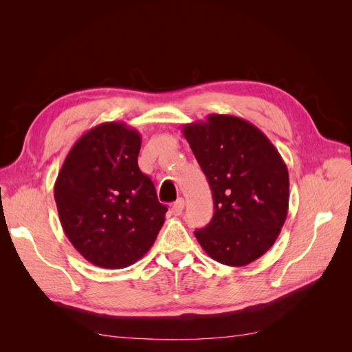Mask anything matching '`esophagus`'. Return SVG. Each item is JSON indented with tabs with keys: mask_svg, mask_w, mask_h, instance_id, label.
I'll return each instance as SVG.
<instances>
[{
	"mask_svg": "<svg viewBox=\"0 0 352 352\" xmlns=\"http://www.w3.org/2000/svg\"><path fill=\"white\" fill-rule=\"evenodd\" d=\"M184 207H185L184 198H179V199H176V201L173 202L172 212H173L175 216H180V214H182V211H184Z\"/></svg>",
	"mask_w": 352,
	"mask_h": 352,
	"instance_id": "obj_1",
	"label": "esophagus"
}]
</instances>
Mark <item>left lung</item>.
<instances>
[{"instance_id":"left-lung-1","label":"left lung","mask_w":352,"mask_h":352,"mask_svg":"<svg viewBox=\"0 0 352 352\" xmlns=\"http://www.w3.org/2000/svg\"><path fill=\"white\" fill-rule=\"evenodd\" d=\"M182 132L214 199L211 221L194 232L202 250L232 267L260 258L278 239L289 207V175L279 151L236 116L210 114Z\"/></svg>"}]
</instances>
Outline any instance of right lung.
I'll use <instances>...</instances> for the list:
<instances>
[{
	"mask_svg": "<svg viewBox=\"0 0 352 352\" xmlns=\"http://www.w3.org/2000/svg\"><path fill=\"white\" fill-rule=\"evenodd\" d=\"M141 135L101 123L69 151L54 185L63 230L85 260L124 269L150 251L164 223L153 180L138 166Z\"/></svg>",
	"mask_w": 352,
	"mask_h": 352,
	"instance_id": "add662e5",
	"label": "right lung"
}]
</instances>
